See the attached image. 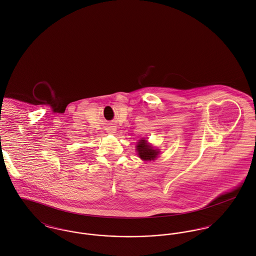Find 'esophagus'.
Wrapping results in <instances>:
<instances>
[{
	"label": "esophagus",
	"mask_w": 256,
	"mask_h": 256,
	"mask_svg": "<svg viewBox=\"0 0 256 256\" xmlns=\"http://www.w3.org/2000/svg\"><path fill=\"white\" fill-rule=\"evenodd\" d=\"M114 131H116L114 129H110V131H108V132H110V133H114Z\"/></svg>",
	"instance_id": "1"
}]
</instances>
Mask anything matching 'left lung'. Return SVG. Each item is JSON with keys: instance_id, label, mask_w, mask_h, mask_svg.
<instances>
[{"instance_id": "8db88e82", "label": "left lung", "mask_w": 256, "mask_h": 256, "mask_svg": "<svg viewBox=\"0 0 256 256\" xmlns=\"http://www.w3.org/2000/svg\"><path fill=\"white\" fill-rule=\"evenodd\" d=\"M137 150L140 158L144 160H154L158 154V152L154 150V148L148 144L146 140H140L137 144Z\"/></svg>"}]
</instances>
